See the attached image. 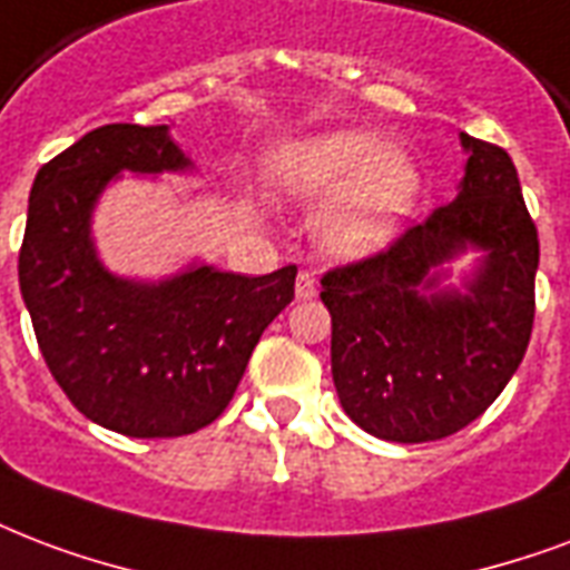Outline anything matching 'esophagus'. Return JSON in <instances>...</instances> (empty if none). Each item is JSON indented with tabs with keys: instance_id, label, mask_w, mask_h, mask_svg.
<instances>
[{
	"instance_id": "1",
	"label": "esophagus",
	"mask_w": 570,
	"mask_h": 570,
	"mask_svg": "<svg viewBox=\"0 0 570 570\" xmlns=\"http://www.w3.org/2000/svg\"><path fill=\"white\" fill-rule=\"evenodd\" d=\"M295 295L298 298H314L316 295V275L314 272H302L295 281Z\"/></svg>"
}]
</instances>
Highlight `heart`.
<instances>
[{
  "label": "heart",
  "mask_w": 570,
  "mask_h": 570,
  "mask_svg": "<svg viewBox=\"0 0 570 570\" xmlns=\"http://www.w3.org/2000/svg\"><path fill=\"white\" fill-rule=\"evenodd\" d=\"M277 188L304 203L332 197L320 215L328 254L362 256L382 247L419 194V169L367 130H328L286 146Z\"/></svg>",
  "instance_id": "b5f03b06"
}]
</instances>
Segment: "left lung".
<instances>
[{"label": "left lung", "mask_w": 570, "mask_h": 570, "mask_svg": "<svg viewBox=\"0 0 570 570\" xmlns=\"http://www.w3.org/2000/svg\"><path fill=\"white\" fill-rule=\"evenodd\" d=\"M460 194L362 259L323 275L343 412L389 442L445 440L488 410L527 355L538 229L502 146L463 134ZM466 244L489 259L469 296L424 299L426 272Z\"/></svg>", "instance_id": "obj_1"}]
</instances>
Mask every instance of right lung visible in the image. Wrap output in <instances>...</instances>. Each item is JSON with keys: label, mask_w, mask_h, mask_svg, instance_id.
<instances>
[{"label": "right lung", "mask_w": 570, "mask_h": 570, "mask_svg": "<svg viewBox=\"0 0 570 570\" xmlns=\"http://www.w3.org/2000/svg\"><path fill=\"white\" fill-rule=\"evenodd\" d=\"M188 164L164 125L119 121L47 160L29 194L17 272L38 350L65 397L121 436L173 440L212 424L295 295V266L259 277L203 266L158 286L104 272L89 242L104 185L119 169Z\"/></svg>", "instance_id": "obj_1"}]
</instances>
